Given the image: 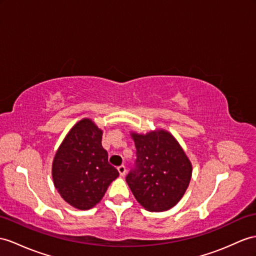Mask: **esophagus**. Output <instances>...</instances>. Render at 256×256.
<instances>
[{"mask_svg":"<svg viewBox=\"0 0 256 256\" xmlns=\"http://www.w3.org/2000/svg\"><path fill=\"white\" fill-rule=\"evenodd\" d=\"M117 170H118V172H120V175L122 177L126 175V167H124V165H120V167L117 168Z\"/></svg>","mask_w":256,"mask_h":256,"instance_id":"esophagus-1","label":"esophagus"}]
</instances>
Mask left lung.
I'll use <instances>...</instances> for the list:
<instances>
[{
    "label": "left lung",
    "mask_w": 256,
    "mask_h": 256,
    "mask_svg": "<svg viewBox=\"0 0 256 256\" xmlns=\"http://www.w3.org/2000/svg\"><path fill=\"white\" fill-rule=\"evenodd\" d=\"M130 136L136 150V167L126 177L130 190L148 212L170 210L189 186L192 176L189 158L165 129L130 132Z\"/></svg>",
    "instance_id": "8db88e82"
}]
</instances>
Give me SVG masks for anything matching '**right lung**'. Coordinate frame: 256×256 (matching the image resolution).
<instances>
[{
  "label": "right lung",
  "instance_id": "right-lung-1",
  "mask_svg": "<svg viewBox=\"0 0 256 256\" xmlns=\"http://www.w3.org/2000/svg\"><path fill=\"white\" fill-rule=\"evenodd\" d=\"M103 130L82 118L68 132L52 163L54 186L68 204L90 210L102 200L120 172L108 164L102 146Z\"/></svg>",
  "mask_w": 256,
  "mask_h": 256
}]
</instances>
